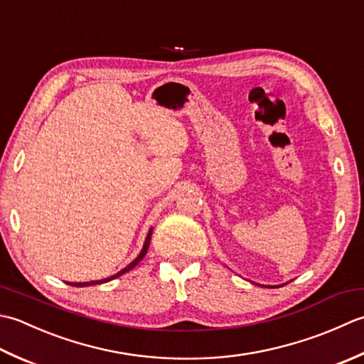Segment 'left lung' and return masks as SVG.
<instances>
[{"label":"left lung","mask_w":364,"mask_h":364,"mask_svg":"<svg viewBox=\"0 0 364 364\" xmlns=\"http://www.w3.org/2000/svg\"><path fill=\"white\" fill-rule=\"evenodd\" d=\"M259 286H261V284H259ZM262 287H265V286H262ZM267 287H273V286H267ZM278 287V286H277Z\"/></svg>","instance_id":"8db88e82"}]
</instances>
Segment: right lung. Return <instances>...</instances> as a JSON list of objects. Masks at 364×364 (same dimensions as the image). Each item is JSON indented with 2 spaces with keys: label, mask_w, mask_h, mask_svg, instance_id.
Returning a JSON list of instances; mask_svg holds the SVG:
<instances>
[{
  "label": "right lung",
  "mask_w": 364,
  "mask_h": 364,
  "mask_svg": "<svg viewBox=\"0 0 364 364\" xmlns=\"http://www.w3.org/2000/svg\"><path fill=\"white\" fill-rule=\"evenodd\" d=\"M151 237H152V228L149 229V232H147V235H146V240H144V245H143V248H141V251H139V255L133 259V261L127 265V267H124V269L121 270V272H117L116 275H111V277H108V278H105V279H97V281H89V283H68V284H70V286H77V287H85V286H94V284H103V283H108V281H111V279H114V278H117V277H121V275H124V273H127V272H130L133 267H135L141 259H143L144 256H146V253H147V248H149V243H151Z\"/></svg>",
  "instance_id": "1"
}]
</instances>
